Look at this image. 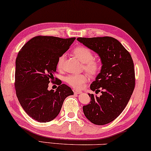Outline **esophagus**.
I'll list each match as a JSON object with an SVG mask.
<instances>
[{"label": "esophagus", "instance_id": "34e87169", "mask_svg": "<svg viewBox=\"0 0 151 151\" xmlns=\"http://www.w3.org/2000/svg\"><path fill=\"white\" fill-rule=\"evenodd\" d=\"M73 92H74V94H79V93H81V91H79V90H77V89L74 88L73 89Z\"/></svg>", "mask_w": 151, "mask_h": 151}]
</instances>
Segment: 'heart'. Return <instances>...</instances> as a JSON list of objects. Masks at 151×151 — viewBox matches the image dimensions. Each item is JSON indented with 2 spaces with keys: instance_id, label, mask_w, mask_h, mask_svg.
<instances>
[{
  "instance_id": "heart-1",
  "label": "heart",
  "mask_w": 151,
  "mask_h": 151,
  "mask_svg": "<svg viewBox=\"0 0 151 151\" xmlns=\"http://www.w3.org/2000/svg\"><path fill=\"white\" fill-rule=\"evenodd\" d=\"M73 55L83 64L84 70L91 76H95L101 70V63L98 60L93 58V53L87 47L78 46L72 50ZM65 61V55L59 57L57 61V68L59 70L63 69ZM87 81L86 74H70L65 78V81L72 86L81 88Z\"/></svg>"
}]
</instances>
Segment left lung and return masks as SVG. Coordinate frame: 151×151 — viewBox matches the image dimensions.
Segmentation results:
<instances>
[{"instance_id": "8db88e82", "label": "left lung", "mask_w": 151, "mask_h": 151, "mask_svg": "<svg viewBox=\"0 0 151 151\" xmlns=\"http://www.w3.org/2000/svg\"><path fill=\"white\" fill-rule=\"evenodd\" d=\"M77 40L100 56V72L91 84V90L100 97L88 95L91 102L83 106L87 119L103 125L115 120L127 106L135 86L134 63L129 53L111 37H78Z\"/></svg>"}]
</instances>
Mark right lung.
<instances>
[{
  "label": "right lung",
  "mask_w": 151,
  "mask_h": 151,
  "mask_svg": "<svg viewBox=\"0 0 151 151\" xmlns=\"http://www.w3.org/2000/svg\"><path fill=\"white\" fill-rule=\"evenodd\" d=\"M75 37L36 36L27 42L16 59L14 87L21 106L30 117L40 123L54 119L67 97L74 95L71 88L58 80L56 91L48 90L56 72L57 61Z\"/></svg>",
  "instance_id": "right-lung-1"
}]
</instances>
